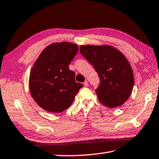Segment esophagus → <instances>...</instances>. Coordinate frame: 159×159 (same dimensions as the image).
<instances>
[{
  "instance_id": "obj_1",
  "label": "esophagus",
  "mask_w": 159,
  "mask_h": 159,
  "mask_svg": "<svg viewBox=\"0 0 159 159\" xmlns=\"http://www.w3.org/2000/svg\"><path fill=\"white\" fill-rule=\"evenodd\" d=\"M83 85H84L85 87H88V81H85L84 83H83Z\"/></svg>"
}]
</instances>
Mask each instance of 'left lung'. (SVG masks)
I'll return each instance as SVG.
<instances>
[{"label": "left lung", "mask_w": 159, "mask_h": 159, "mask_svg": "<svg viewBox=\"0 0 159 159\" xmlns=\"http://www.w3.org/2000/svg\"><path fill=\"white\" fill-rule=\"evenodd\" d=\"M80 52L99 76L100 82L95 89L99 101L109 108L124 104L134 85L133 70L125 56L109 45H82Z\"/></svg>", "instance_id": "left-lung-1"}]
</instances>
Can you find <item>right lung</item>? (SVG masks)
I'll return each mask as SVG.
<instances>
[{
  "instance_id": "right-lung-1",
  "label": "right lung",
  "mask_w": 159,
  "mask_h": 159,
  "mask_svg": "<svg viewBox=\"0 0 159 159\" xmlns=\"http://www.w3.org/2000/svg\"><path fill=\"white\" fill-rule=\"evenodd\" d=\"M79 47L71 43H55L43 50L29 77V89L35 102L45 110L59 113L69 108L83 85L75 80L69 65Z\"/></svg>"
}]
</instances>
